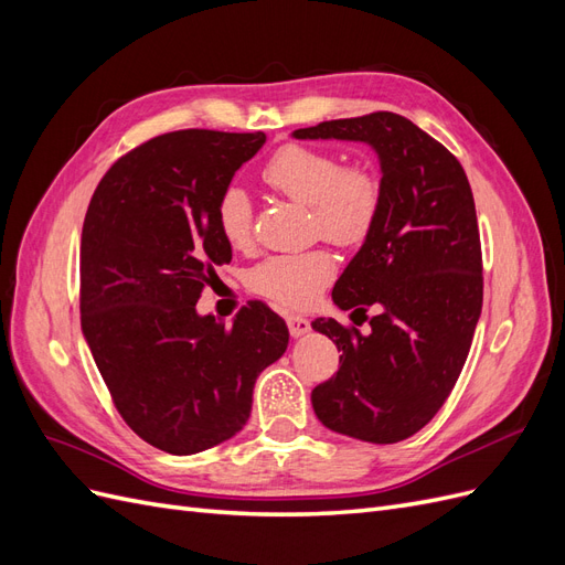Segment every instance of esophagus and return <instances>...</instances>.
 I'll return each mask as SVG.
<instances>
[{
  "mask_svg": "<svg viewBox=\"0 0 565 565\" xmlns=\"http://www.w3.org/2000/svg\"><path fill=\"white\" fill-rule=\"evenodd\" d=\"M287 328H289V334L292 337H301L311 330V322L309 318L303 316H287Z\"/></svg>",
  "mask_w": 565,
  "mask_h": 565,
  "instance_id": "obj_1",
  "label": "esophagus"
}]
</instances>
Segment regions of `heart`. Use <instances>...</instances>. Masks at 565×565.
Wrapping results in <instances>:
<instances>
[{
  "mask_svg": "<svg viewBox=\"0 0 565 565\" xmlns=\"http://www.w3.org/2000/svg\"><path fill=\"white\" fill-rule=\"evenodd\" d=\"M262 179L273 191L311 210V233L337 247H358L372 235L382 216L384 183L365 162L341 164L332 150L285 143L262 167ZM216 228L233 249L254 243V207L245 188L226 185L214 204ZM334 259L324 249L273 254L256 264L247 285L282 309H303L334 278Z\"/></svg>",
  "mask_w": 565,
  "mask_h": 565,
  "instance_id": "1",
  "label": "heart"
}]
</instances>
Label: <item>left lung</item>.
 <instances>
[{
    "mask_svg": "<svg viewBox=\"0 0 565 565\" xmlns=\"http://www.w3.org/2000/svg\"><path fill=\"white\" fill-rule=\"evenodd\" d=\"M297 139L370 143L380 156L384 204L372 235L332 289L341 311L367 313L370 332L334 318L339 370L311 391L328 429L367 443H398L448 401L483 306V256L469 179L452 152L396 113L330 119ZM367 318V316H365Z\"/></svg>",
    "mask_w": 565,
    "mask_h": 565,
    "instance_id": "obj_1",
    "label": "left lung"
}]
</instances>
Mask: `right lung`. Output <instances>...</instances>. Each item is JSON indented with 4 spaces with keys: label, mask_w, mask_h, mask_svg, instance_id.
<instances>
[{
    "label": "right lung",
    "mask_w": 565,
    "mask_h": 565,
    "mask_svg": "<svg viewBox=\"0 0 565 565\" xmlns=\"http://www.w3.org/2000/svg\"><path fill=\"white\" fill-rule=\"evenodd\" d=\"M264 141V131L156 136L108 169L84 216V339L129 429L169 455L241 431L256 377L287 349L285 320L262 301L231 328L195 311L214 268L233 256L216 198Z\"/></svg>",
    "instance_id": "right-lung-1"
}]
</instances>
